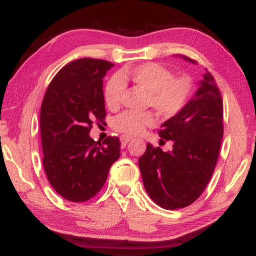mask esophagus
<instances>
[{
	"label": "esophagus",
	"mask_w": 256,
	"mask_h": 256,
	"mask_svg": "<svg viewBox=\"0 0 256 256\" xmlns=\"http://www.w3.org/2000/svg\"><path fill=\"white\" fill-rule=\"evenodd\" d=\"M130 140H131V138H128V136H120V144H122V148H124V146L128 144Z\"/></svg>",
	"instance_id": "obj_1"
}]
</instances>
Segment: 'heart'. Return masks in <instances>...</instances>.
I'll return each mask as SVG.
<instances>
[{
	"label": "heart",
	"instance_id": "heart-1",
	"mask_svg": "<svg viewBox=\"0 0 256 256\" xmlns=\"http://www.w3.org/2000/svg\"><path fill=\"white\" fill-rule=\"evenodd\" d=\"M122 81L131 82L148 92V105L152 106L159 115L170 118L180 112L188 102L190 82L186 76L174 78L170 71L157 63H144L124 68L118 76L108 81L105 89V102L108 107L120 105L124 92ZM156 118L151 112L128 110L114 120L116 131L124 136H141L146 128L154 126Z\"/></svg>",
	"mask_w": 256,
	"mask_h": 256
}]
</instances>
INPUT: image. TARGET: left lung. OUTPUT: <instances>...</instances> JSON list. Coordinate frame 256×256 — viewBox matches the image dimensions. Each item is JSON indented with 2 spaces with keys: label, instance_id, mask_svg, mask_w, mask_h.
Instances as JSON below:
<instances>
[{
  "label": "left lung",
  "instance_id": "obj_1",
  "mask_svg": "<svg viewBox=\"0 0 256 256\" xmlns=\"http://www.w3.org/2000/svg\"><path fill=\"white\" fill-rule=\"evenodd\" d=\"M192 64L196 60L180 55ZM222 94L206 70L194 96L162 124L159 136L172 141L168 152L146 144L138 159L144 188L166 210L185 208L201 196L214 174L224 136Z\"/></svg>",
  "mask_w": 256,
  "mask_h": 256
}]
</instances>
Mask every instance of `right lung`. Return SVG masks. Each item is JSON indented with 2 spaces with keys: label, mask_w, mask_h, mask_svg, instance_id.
<instances>
[{
  "label": "right lung",
  "mask_w": 256,
  "mask_h": 256,
  "mask_svg": "<svg viewBox=\"0 0 256 256\" xmlns=\"http://www.w3.org/2000/svg\"><path fill=\"white\" fill-rule=\"evenodd\" d=\"M112 66L104 60H73L53 78L42 99V164L50 185L68 201L96 196L120 158L118 138L100 144L89 136L92 120L106 116L102 78Z\"/></svg>",
  "instance_id": "obj_1"
}]
</instances>
